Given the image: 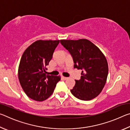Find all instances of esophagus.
Listing matches in <instances>:
<instances>
[{
  "label": "esophagus",
  "mask_w": 130,
  "mask_h": 130,
  "mask_svg": "<svg viewBox=\"0 0 130 130\" xmlns=\"http://www.w3.org/2000/svg\"><path fill=\"white\" fill-rule=\"evenodd\" d=\"M62 78L63 79V80H67L68 78V77H64V76H62Z\"/></svg>",
  "instance_id": "34e87169"
}]
</instances>
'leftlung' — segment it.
<instances>
[{
    "mask_svg": "<svg viewBox=\"0 0 130 130\" xmlns=\"http://www.w3.org/2000/svg\"><path fill=\"white\" fill-rule=\"evenodd\" d=\"M60 42L71 54L74 68L81 69V78L70 92L78 99L91 100L99 94L106 83L108 65L104 54L87 39H61Z\"/></svg>",
    "mask_w": 130,
    "mask_h": 130,
    "instance_id": "1",
    "label": "left lung"
}]
</instances>
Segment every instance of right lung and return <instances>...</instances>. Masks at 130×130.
<instances>
[{"instance_id":"1","label":"right lung","mask_w":130,"mask_h":130,"mask_svg":"<svg viewBox=\"0 0 130 130\" xmlns=\"http://www.w3.org/2000/svg\"><path fill=\"white\" fill-rule=\"evenodd\" d=\"M60 40H38L22 54L18 68V78L24 92L31 99L42 102L52 95L60 76L46 74L45 69L52 60Z\"/></svg>"}]
</instances>
